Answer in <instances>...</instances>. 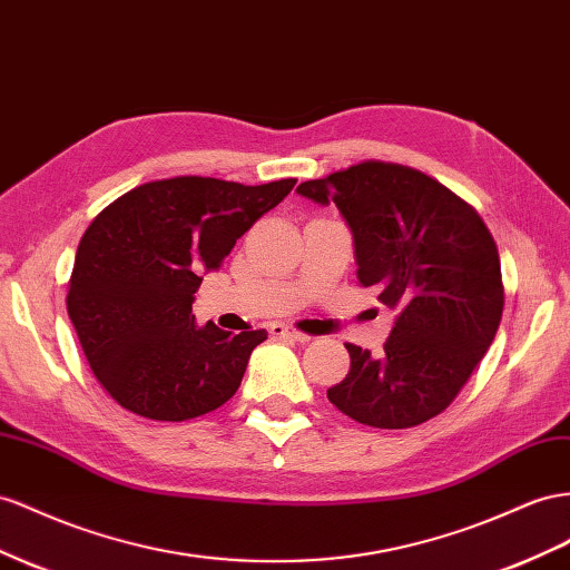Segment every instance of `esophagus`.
<instances>
[{
  "label": "esophagus",
  "instance_id": "34e87169",
  "mask_svg": "<svg viewBox=\"0 0 570 570\" xmlns=\"http://www.w3.org/2000/svg\"><path fill=\"white\" fill-rule=\"evenodd\" d=\"M271 333L275 337H292V341H297V343H309V335L299 333L295 328H289V326H285V323H278V321L271 323Z\"/></svg>",
  "mask_w": 570,
  "mask_h": 570
}]
</instances>
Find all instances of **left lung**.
Segmentation results:
<instances>
[{"instance_id":"obj_1","label":"left lung","mask_w":570,"mask_h":570,"mask_svg":"<svg viewBox=\"0 0 570 570\" xmlns=\"http://www.w3.org/2000/svg\"><path fill=\"white\" fill-rule=\"evenodd\" d=\"M297 191L335 204L355 237L357 278L397 312L379 355L347 343L331 403L360 424L407 429L436 417L499 331L497 242L468 202L414 167L364 160Z\"/></svg>"}]
</instances>
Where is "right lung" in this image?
Instances as JSON below:
<instances>
[{
  "instance_id": "obj_1",
  "label": "right lung",
  "mask_w": 570,
  "mask_h": 570,
  "mask_svg": "<svg viewBox=\"0 0 570 570\" xmlns=\"http://www.w3.org/2000/svg\"><path fill=\"white\" fill-rule=\"evenodd\" d=\"M297 179L258 187L213 177L148 181L88 225L76 252L67 312L100 386L158 422L218 410L239 389L266 331L196 326L204 271H218L247 229Z\"/></svg>"
}]
</instances>
